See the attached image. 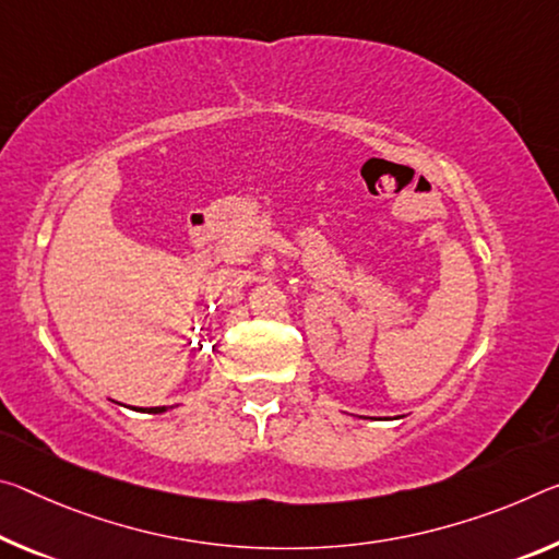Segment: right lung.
Listing matches in <instances>:
<instances>
[{
    "mask_svg": "<svg viewBox=\"0 0 559 559\" xmlns=\"http://www.w3.org/2000/svg\"><path fill=\"white\" fill-rule=\"evenodd\" d=\"M136 411H146V413H166V405H158V407H136Z\"/></svg>",
    "mask_w": 559,
    "mask_h": 559,
    "instance_id": "add662e5",
    "label": "right lung"
}]
</instances>
